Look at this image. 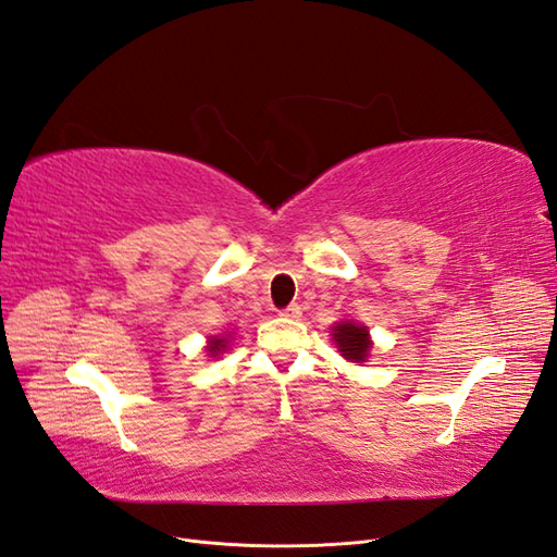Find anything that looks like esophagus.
Here are the masks:
<instances>
[{
    "mask_svg": "<svg viewBox=\"0 0 557 557\" xmlns=\"http://www.w3.org/2000/svg\"><path fill=\"white\" fill-rule=\"evenodd\" d=\"M280 315H284V318H292V320H296V318H301V306L298 304H292V306H287L284 308Z\"/></svg>",
    "mask_w": 557,
    "mask_h": 557,
    "instance_id": "obj_1",
    "label": "esophagus"
}]
</instances>
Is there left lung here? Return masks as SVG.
<instances>
[{"instance_id":"1","label":"left lung","mask_w":557,"mask_h":557,"mask_svg":"<svg viewBox=\"0 0 557 557\" xmlns=\"http://www.w3.org/2000/svg\"><path fill=\"white\" fill-rule=\"evenodd\" d=\"M334 341L346 360L352 362H364L369 348H372V341H369L367 326L355 324V322H341L334 326Z\"/></svg>"}]
</instances>
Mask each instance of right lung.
Returning <instances> with one entry per match:
<instances>
[{"label":"right lung","mask_w":557,"mask_h":557,"mask_svg":"<svg viewBox=\"0 0 557 557\" xmlns=\"http://www.w3.org/2000/svg\"><path fill=\"white\" fill-rule=\"evenodd\" d=\"M223 348H225V338H216V336H211L209 352H211V355H219Z\"/></svg>","instance_id":"1"}]
</instances>
